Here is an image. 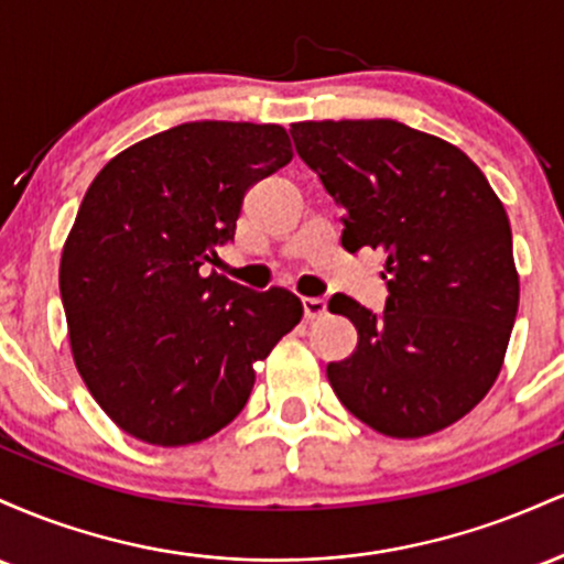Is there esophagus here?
<instances>
[{
  "label": "esophagus",
  "instance_id": "34e87169",
  "mask_svg": "<svg viewBox=\"0 0 564 564\" xmlns=\"http://www.w3.org/2000/svg\"><path fill=\"white\" fill-rule=\"evenodd\" d=\"M302 307H304V318L307 321H321L323 315L328 313V302L323 300V296H304Z\"/></svg>",
  "mask_w": 564,
  "mask_h": 564
}]
</instances>
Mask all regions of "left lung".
Instances as JSON below:
<instances>
[{
	"mask_svg": "<svg viewBox=\"0 0 564 564\" xmlns=\"http://www.w3.org/2000/svg\"><path fill=\"white\" fill-rule=\"evenodd\" d=\"M291 138L345 209L341 246L387 254L384 313L328 302L358 328L326 368L336 398L381 435L445 430L494 387L517 318L503 204L467 153L400 121H302Z\"/></svg>",
	"mask_w": 564,
	"mask_h": 564,
	"instance_id": "1",
	"label": "left lung"
}]
</instances>
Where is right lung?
<instances>
[{"label":"right lung","instance_id":"right-lung-1","mask_svg":"<svg viewBox=\"0 0 564 564\" xmlns=\"http://www.w3.org/2000/svg\"><path fill=\"white\" fill-rule=\"evenodd\" d=\"M291 156L286 129L191 121L134 142L93 180L61 257L70 352L97 405L151 445L212 437L243 411L254 364L302 321L286 289L212 270L246 191Z\"/></svg>","mask_w":564,"mask_h":564}]
</instances>
